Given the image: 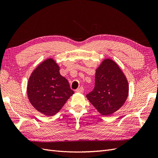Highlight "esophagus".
Here are the masks:
<instances>
[{
    "instance_id": "34e87169",
    "label": "esophagus",
    "mask_w": 158,
    "mask_h": 158,
    "mask_svg": "<svg viewBox=\"0 0 158 158\" xmlns=\"http://www.w3.org/2000/svg\"><path fill=\"white\" fill-rule=\"evenodd\" d=\"M84 88L81 86V87L78 88L77 89H76V92H78V93H83V92H84Z\"/></svg>"
}]
</instances>
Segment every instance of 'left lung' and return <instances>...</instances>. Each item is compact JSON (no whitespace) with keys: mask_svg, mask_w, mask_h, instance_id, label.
Wrapping results in <instances>:
<instances>
[{"mask_svg":"<svg viewBox=\"0 0 158 158\" xmlns=\"http://www.w3.org/2000/svg\"><path fill=\"white\" fill-rule=\"evenodd\" d=\"M128 94L125 74L113 60L106 59L96 70L95 87L86 97L100 113L108 115L122 107Z\"/></svg>","mask_w":158,"mask_h":158,"instance_id":"obj_1","label":"left lung"}]
</instances>
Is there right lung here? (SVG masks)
I'll return each mask as SVG.
<instances>
[{"label": "right lung", "instance_id": "1", "mask_svg": "<svg viewBox=\"0 0 158 158\" xmlns=\"http://www.w3.org/2000/svg\"><path fill=\"white\" fill-rule=\"evenodd\" d=\"M74 94L51 59L45 60L33 72L27 84V95L32 106L47 116L58 113Z\"/></svg>", "mask_w": 158, "mask_h": 158}]
</instances>
